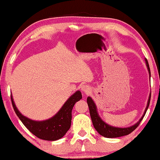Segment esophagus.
I'll use <instances>...</instances> for the list:
<instances>
[{
    "label": "esophagus",
    "instance_id": "1",
    "mask_svg": "<svg viewBox=\"0 0 160 160\" xmlns=\"http://www.w3.org/2000/svg\"><path fill=\"white\" fill-rule=\"evenodd\" d=\"M81 90H82L83 92L88 93V92H89V91H90V88H89V87L87 85H82V87H81Z\"/></svg>",
    "mask_w": 160,
    "mask_h": 160
}]
</instances>
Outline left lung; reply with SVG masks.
<instances>
[{"label": "left lung", "instance_id": "8db88e82", "mask_svg": "<svg viewBox=\"0 0 160 160\" xmlns=\"http://www.w3.org/2000/svg\"><path fill=\"white\" fill-rule=\"evenodd\" d=\"M145 62H146V65H147L149 73H150V67H149V64L147 59H145ZM150 98H151V94H150V97H149V99L148 102L147 107H146L145 113L144 114L142 115V118H140L138 122H137L135 125L132 126L131 127H128V128H116V127H113L108 125V124L104 123V121L100 118L97 112L96 105L94 103L93 100L92 99L91 97H88V99H87V102H88L89 109H90L91 119H92V121L94 128H95L96 131L98 132L100 135H102V136H104L105 138H118V137H121V136H124V135H128L133 131L134 130L139 126V124L140 123V122H141L143 117H144L145 115V113L148 109L149 105H150Z\"/></svg>", "mask_w": 160, "mask_h": 160}]
</instances>
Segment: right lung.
Masks as SVG:
<instances>
[{
  "label": "right lung",
  "mask_w": 160,
  "mask_h": 160,
  "mask_svg": "<svg viewBox=\"0 0 160 160\" xmlns=\"http://www.w3.org/2000/svg\"><path fill=\"white\" fill-rule=\"evenodd\" d=\"M82 99L80 91H77L67 100L60 111L50 119L44 121H34L22 115L15 107L11 95V101L15 113L24 125L39 138L53 141L61 138L71 125L72 110L75 103Z\"/></svg>",
  "instance_id": "1"
}]
</instances>
